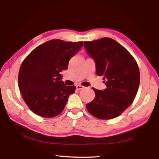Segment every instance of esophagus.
Returning <instances> with one entry per match:
<instances>
[{
    "mask_svg": "<svg viewBox=\"0 0 159 159\" xmlns=\"http://www.w3.org/2000/svg\"><path fill=\"white\" fill-rule=\"evenodd\" d=\"M76 89L77 90H82L83 89H84V86L82 85H80V84H78L76 86Z\"/></svg>",
    "mask_w": 159,
    "mask_h": 159,
    "instance_id": "obj_1",
    "label": "esophagus"
}]
</instances>
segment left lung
<instances>
[{"instance_id":"8db88e82","label":"left lung","mask_w":159,"mask_h":159,"mask_svg":"<svg viewBox=\"0 0 159 159\" xmlns=\"http://www.w3.org/2000/svg\"><path fill=\"white\" fill-rule=\"evenodd\" d=\"M87 53L96 63V73L104 76L106 89L93 88L96 96L86 105L89 112L100 120L119 116L129 107L140 83L139 66L128 51L110 38L84 42Z\"/></svg>"}]
</instances>
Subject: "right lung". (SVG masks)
<instances>
[{"label": "right lung", "mask_w": 159, "mask_h": 159, "mask_svg": "<svg viewBox=\"0 0 159 159\" xmlns=\"http://www.w3.org/2000/svg\"><path fill=\"white\" fill-rule=\"evenodd\" d=\"M83 45V42L48 41L35 48L24 59L18 73V87L22 98L34 113L53 117L65 108L75 86H66L60 72Z\"/></svg>", "instance_id": "obj_1"}]
</instances>
